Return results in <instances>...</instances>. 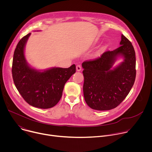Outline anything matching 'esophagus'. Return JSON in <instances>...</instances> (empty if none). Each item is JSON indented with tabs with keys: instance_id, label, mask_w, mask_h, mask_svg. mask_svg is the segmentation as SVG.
Masks as SVG:
<instances>
[{
	"instance_id": "obj_1",
	"label": "esophagus",
	"mask_w": 152,
	"mask_h": 152,
	"mask_svg": "<svg viewBox=\"0 0 152 152\" xmlns=\"http://www.w3.org/2000/svg\"><path fill=\"white\" fill-rule=\"evenodd\" d=\"M81 70H82V67H81V66H80V65H79V64L77 65V66H76V70L78 71V72H79V71H80Z\"/></svg>"
}]
</instances>
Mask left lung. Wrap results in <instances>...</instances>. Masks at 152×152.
<instances>
[{
	"label": "left lung",
	"mask_w": 152,
	"mask_h": 152,
	"mask_svg": "<svg viewBox=\"0 0 152 152\" xmlns=\"http://www.w3.org/2000/svg\"><path fill=\"white\" fill-rule=\"evenodd\" d=\"M120 45L117 49L105 52L100 57L84 61L82 64L84 99L93 110L114 109L126 97L134 84L136 77L134 48L123 34ZM118 57H123L124 61L113 68Z\"/></svg>",
	"instance_id": "obj_1"
}]
</instances>
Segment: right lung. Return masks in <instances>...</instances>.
<instances>
[{
  "label": "right lung",
  "mask_w": 152,
  "mask_h": 152,
  "mask_svg": "<svg viewBox=\"0 0 152 152\" xmlns=\"http://www.w3.org/2000/svg\"><path fill=\"white\" fill-rule=\"evenodd\" d=\"M31 33L21 38L14 53L12 74L19 93L30 105L48 109L60 100L64 85L76 72V66L69 68L53 67L44 71L31 67L25 56V48Z\"/></svg>",
  "instance_id": "add662e5"
}]
</instances>
